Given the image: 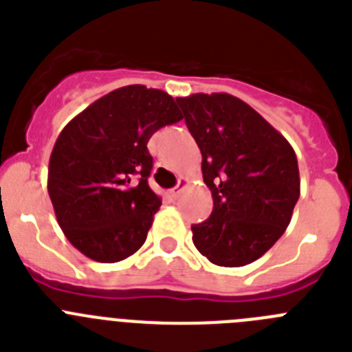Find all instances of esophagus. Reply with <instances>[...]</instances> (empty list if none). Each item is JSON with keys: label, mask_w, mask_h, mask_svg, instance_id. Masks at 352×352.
<instances>
[{"label": "esophagus", "mask_w": 352, "mask_h": 352, "mask_svg": "<svg viewBox=\"0 0 352 352\" xmlns=\"http://www.w3.org/2000/svg\"><path fill=\"white\" fill-rule=\"evenodd\" d=\"M185 186H186V179L185 178H179L178 179V185L174 186L173 190H170V197H174V199L178 197V195L182 194V190H183V188H185Z\"/></svg>", "instance_id": "obj_1"}]
</instances>
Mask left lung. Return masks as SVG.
Instances as JSON below:
<instances>
[{
  "mask_svg": "<svg viewBox=\"0 0 352 352\" xmlns=\"http://www.w3.org/2000/svg\"><path fill=\"white\" fill-rule=\"evenodd\" d=\"M203 155L213 197L210 219L192 241L217 266L236 268L264 256L291 222L300 197L296 153L257 111L227 93L176 98Z\"/></svg>",
  "mask_w": 352,
  "mask_h": 352,
  "instance_id": "left-lung-1",
  "label": "left lung"
}]
</instances>
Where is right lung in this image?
Here are the masks:
<instances>
[{
    "label": "right lung",
    "instance_id": "obj_1",
    "mask_svg": "<svg viewBox=\"0 0 352 352\" xmlns=\"http://www.w3.org/2000/svg\"><path fill=\"white\" fill-rule=\"evenodd\" d=\"M182 118L166 91L132 84L93 102L61 130L47 190L58 223L80 254L118 263L142 247L162 204L148 185V141Z\"/></svg>",
    "mask_w": 352,
    "mask_h": 352
}]
</instances>
